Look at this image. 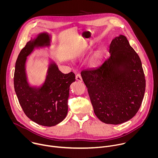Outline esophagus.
Returning a JSON list of instances; mask_svg holds the SVG:
<instances>
[{
  "instance_id": "obj_1",
  "label": "esophagus",
  "mask_w": 158,
  "mask_h": 158,
  "mask_svg": "<svg viewBox=\"0 0 158 158\" xmlns=\"http://www.w3.org/2000/svg\"><path fill=\"white\" fill-rule=\"evenodd\" d=\"M76 79L77 81H79V82H82V81L81 76V74H76Z\"/></svg>"
}]
</instances>
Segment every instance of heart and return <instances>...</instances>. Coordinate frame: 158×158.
Returning a JSON list of instances; mask_svg holds the SVG:
<instances>
[{"label": "heart", "mask_w": 158, "mask_h": 158, "mask_svg": "<svg viewBox=\"0 0 158 158\" xmlns=\"http://www.w3.org/2000/svg\"><path fill=\"white\" fill-rule=\"evenodd\" d=\"M101 56H102V52L101 50H99L95 52L92 55V56L89 58L88 60V65L89 67H92V68H94V67H96V66H98L100 63Z\"/></svg>", "instance_id": "heart-1"}]
</instances>
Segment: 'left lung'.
Masks as SVG:
<instances>
[{
  "label": "left lung",
  "mask_w": 158,
  "mask_h": 158,
  "mask_svg": "<svg viewBox=\"0 0 158 158\" xmlns=\"http://www.w3.org/2000/svg\"><path fill=\"white\" fill-rule=\"evenodd\" d=\"M109 58L98 68L81 72L98 118L119 124L132 118L141 105L146 80L141 59L126 37L112 39Z\"/></svg>",
  "instance_id": "obj_1"
}]
</instances>
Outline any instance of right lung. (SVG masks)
<instances>
[{
	"label": "right lung",
	"mask_w": 158,
	"mask_h": 158,
	"mask_svg": "<svg viewBox=\"0 0 158 158\" xmlns=\"http://www.w3.org/2000/svg\"><path fill=\"white\" fill-rule=\"evenodd\" d=\"M51 42L52 36L46 32L31 37L18 56L14 78L15 91L26 115L35 123L49 127L58 124L66 117L70 85L76 81L73 72L62 73L56 62L49 59L44 81L40 85L29 82L26 73L27 57L35 49H49Z\"/></svg>",
	"instance_id": "1"
}]
</instances>
